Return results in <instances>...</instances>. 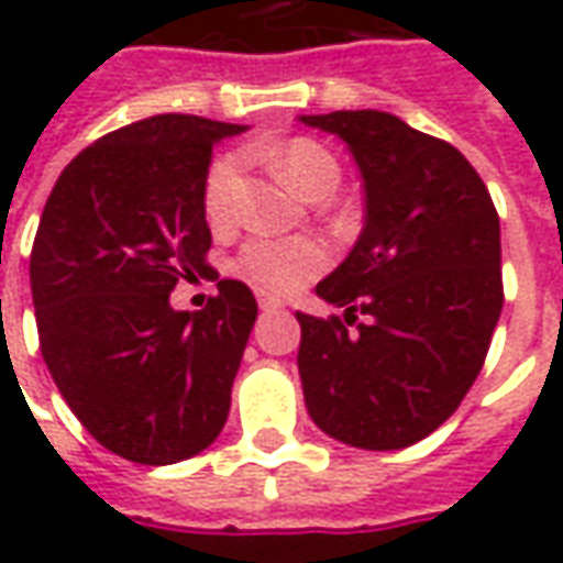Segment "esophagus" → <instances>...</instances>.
I'll return each instance as SVG.
<instances>
[{
	"label": "esophagus",
	"mask_w": 563,
	"mask_h": 563,
	"mask_svg": "<svg viewBox=\"0 0 563 563\" xmlns=\"http://www.w3.org/2000/svg\"><path fill=\"white\" fill-rule=\"evenodd\" d=\"M258 307H262V310H280L283 307V301L280 298H274V295H258Z\"/></svg>",
	"instance_id": "34e87169"
}]
</instances>
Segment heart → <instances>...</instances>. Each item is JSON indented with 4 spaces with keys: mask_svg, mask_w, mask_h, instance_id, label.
<instances>
[{
    "mask_svg": "<svg viewBox=\"0 0 563 563\" xmlns=\"http://www.w3.org/2000/svg\"><path fill=\"white\" fill-rule=\"evenodd\" d=\"M265 156L271 168L280 174L298 196L310 201L329 196L341 180L338 159L310 139L283 141ZM238 174H241L238 156H220L210 165L208 180H205V213L213 225L232 220ZM325 265H329V250L313 238H253L238 256V271L265 292H292L307 280H313Z\"/></svg>",
    "mask_w": 563,
    "mask_h": 563,
    "instance_id": "b5f03b06",
    "label": "heart"
}]
</instances>
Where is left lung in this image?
<instances>
[{
	"instance_id": "obj_1",
	"label": "left lung",
	"mask_w": 563,
	"mask_h": 563,
	"mask_svg": "<svg viewBox=\"0 0 563 563\" xmlns=\"http://www.w3.org/2000/svg\"><path fill=\"white\" fill-rule=\"evenodd\" d=\"M298 120L341 139L365 186L362 234L317 286L343 319L295 313L307 413L346 446H413L459 410L500 319L497 210L459 150L389 111Z\"/></svg>"
}]
</instances>
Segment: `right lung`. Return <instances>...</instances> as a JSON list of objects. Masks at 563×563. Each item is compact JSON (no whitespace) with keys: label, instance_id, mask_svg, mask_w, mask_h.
Listing matches in <instances>:
<instances>
[{"label":"right lung","instance_id":"1","mask_svg":"<svg viewBox=\"0 0 563 563\" xmlns=\"http://www.w3.org/2000/svg\"><path fill=\"white\" fill-rule=\"evenodd\" d=\"M241 132L147 117L80 150L44 205L30 258L44 365L84 428L135 464L192 459L229 419L256 298L220 280L186 313L172 289L210 271V153Z\"/></svg>","mask_w":563,"mask_h":563}]
</instances>
